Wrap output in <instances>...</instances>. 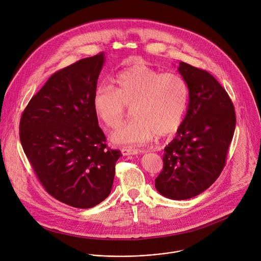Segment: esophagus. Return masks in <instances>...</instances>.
I'll return each instance as SVG.
<instances>
[{"instance_id":"34e87169","label":"esophagus","mask_w":261,"mask_h":261,"mask_svg":"<svg viewBox=\"0 0 261 261\" xmlns=\"http://www.w3.org/2000/svg\"><path fill=\"white\" fill-rule=\"evenodd\" d=\"M121 152L124 156H127V155H135V154H138L139 152H141L140 150H137V149H130V148H123L121 149Z\"/></svg>"}]
</instances>
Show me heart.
I'll return each instance as SVG.
<instances>
[{
	"mask_svg": "<svg viewBox=\"0 0 261 261\" xmlns=\"http://www.w3.org/2000/svg\"><path fill=\"white\" fill-rule=\"evenodd\" d=\"M115 86L100 84L93 109L105 126L117 128L131 107L134 117L111 135L112 143L142 145L156 134L165 136L180 125L188 103V85L175 73H161L144 63L135 64L115 78Z\"/></svg>",
	"mask_w": 261,
	"mask_h": 261,
	"instance_id": "obj_1",
	"label": "heart"
}]
</instances>
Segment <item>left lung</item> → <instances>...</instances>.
<instances>
[{
  "label": "left lung",
  "mask_w": 261,
  "mask_h": 261,
  "mask_svg": "<svg viewBox=\"0 0 261 261\" xmlns=\"http://www.w3.org/2000/svg\"><path fill=\"white\" fill-rule=\"evenodd\" d=\"M189 90L187 113L176 137L164 148L158 192L173 200L189 199L209 188L222 172L236 116L227 92L207 71L180 62Z\"/></svg>",
  "instance_id": "8db88e82"
}]
</instances>
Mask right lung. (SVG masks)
Instances as JSON below:
<instances>
[{"instance_id": "add662e5", "label": "right lung", "mask_w": 261, "mask_h": 261, "mask_svg": "<svg viewBox=\"0 0 261 261\" xmlns=\"http://www.w3.org/2000/svg\"><path fill=\"white\" fill-rule=\"evenodd\" d=\"M104 53L54 73L32 97L20 121L24 152L46 191L76 208L111 192L120 150L108 148L93 109Z\"/></svg>"}]
</instances>
